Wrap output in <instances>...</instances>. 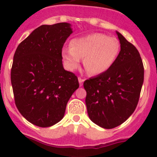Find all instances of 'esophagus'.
Here are the masks:
<instances>
[{"mask_svg": "<svg viewBox=\"0 0 157 157\" xmlns=\"http://www.w3.org/2000/svg\"><path fill=\"white\" fill-rule=\"evenodd\" d=\"M84 79L83 78H78V82H79V86H82V83H83Z\"/></svg>", "mask_w": 157, "mask_h": 157, "instance_id": "1", "label": "esophagus"}]
</instances>
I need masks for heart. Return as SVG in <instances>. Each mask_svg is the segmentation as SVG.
I'll return each instance as SVG.
<instances>
[{
    "instance_id": "b5f03b06",
    "label": "heart",
    "mask_w": 157,
    "mask_h": 157,
    "mask_svg": "<svg viewBox=\"0 0 157 157\" xmlns=\"http://www.w3.org/2000/svg\"><path fill=\"white\" fill-rule=\"evenodd\" d=\"M71 48H63L62 57L70 70L79 67L84 58V67L92 75H100L110 67L120 51V43L114 37H108L100 33L73 39Z\"/></svg>"
}]
</instances>
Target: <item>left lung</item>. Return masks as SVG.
Returning <instances> with one entry per match:
<instances>
[{
  "instance_id": "1",
  "label": "left lung",
  "mask_w": 157,
  "mask_h": 157,
  "mask_svg": "<svg viewBox=\"0 0 157 157\" xmlns=\"http://www.w3.org/2000/svg\"><path fill=\"white\" fill-rule=\"evenodd\" d=\"M121 51L106 71L86 80V105L90 119L104 128L124 122L134 112L144 82L139 52L118 32Z\"/></svg>"
}]
</instances>
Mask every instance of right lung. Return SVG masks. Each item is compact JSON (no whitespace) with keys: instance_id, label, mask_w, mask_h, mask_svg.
Masks as SVG:
<instances>
[{"instance_id":"add662e5","label":"right lung","mask_w":157,"mask_h":157,"mask_svg":"<svg viewBox=\"0 0 157 157\" xmlns=\"http://www.w3.org/2000/svg\"><path fill=\"white\" fill-rule=\"evenodd\" d=\"M73 33L68 23L41 25L23 40L13 57L11 82L15 103L23 117L39 127L62 120L78 88L77 76L64 70L62 48Z\"/></svg>"}]
</instances>
